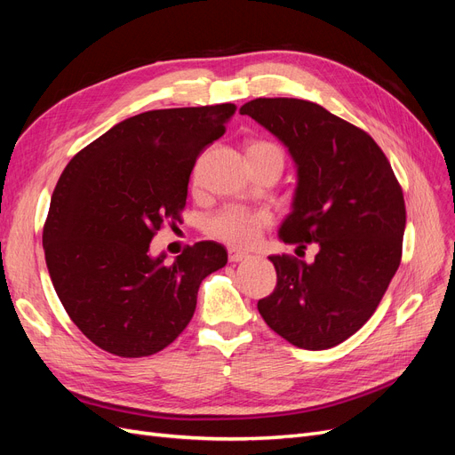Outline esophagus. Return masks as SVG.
I'll use <instances>...</instances> for the list:
<instances>
[{"label": "esophagus", "instance_id": "esophagus-1", "mask_svg": "<svg viewBox=\"0 0 455 455\" xmlns=\"http://www.w3.org/2000/svg\"><path fill=\"white\" fill-rule=\"evenodd\" d=\"M249 258V254L246 252H241V251H229V261L231 264H239V261Z\"/></svg>", "mask_w": 455, "mask_h": 455}]
</instances>
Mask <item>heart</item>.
Masks as SVG:
<instances>
[{"instance_id": "1", "label": "heart", "mask_w": 455, "mask_h": 455, "mask_svg": "<svg viewBox=\"0 0 455 455\" xmlns=\"http://www.w3.org/2000/svg\"><path fill=\"white\" fill-rule=\"evenodd\" d=\"M283 151L277 144L258 140L246 148V156H267ZM271 224V216L266 211L246 209V206H226L214 216L206 220V233L211 237L222 241L237 249H246L258 241L259 233Z\"/></svg>"}]
</instances>
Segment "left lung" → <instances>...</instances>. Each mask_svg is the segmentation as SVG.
<instances>
[{"instance_id":"8db88e82","label":"left lung","mask_w":455,"mask_h":455,"mask_svg":"<svg viewBox=\"0 0 455 455\" xmlns=\"http://www.w3.org/2000/svg\"><path fill=\"white\" fill-rule=\"evenodd\" d=\"M239 112L269 131L296 164L292 211L279 239L319 246L311 264L269 256L277 286L258 311L292 346L330 349L370 319L401 264L403 189L371 136L319 104L256 99Z\"/></svg>"}]
</instances>
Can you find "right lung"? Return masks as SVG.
Instances as JSON below:
<instances>
[{"instance_id": "add662e5", "label": "right lung", "mask_w": 455, "mask_h": 455, "mask_svg": "<svg viewBox=\"0 0 455 455\" xmlns=\"http://www.w3.org/2000/svg\"><path fill=\"white\" fill-rule=\"evenodd\" d=\"M233 114V104L144 112L66 164L44 251L59 299L94 346L127 359L164 349L194 316L201 281L228 264L214 241L172 264L151 256L149 243L163 222L180 220L194 164Z\"/></svg>"}]
</instances>
